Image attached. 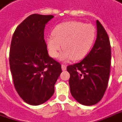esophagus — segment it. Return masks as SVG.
<instances>
[{"label":"esophagus","instance_id":"1","mask_svg":"<svg viewBox=\"0 0 122 122\" xmlns=\"http://www.w3.org/2000/svg\"><path fill=\"white\" fill-rule=\"evenodd\" d=\"M61 68H62V69L64 71V70H65V69H67V65H61Z\"/></svg>","mask_w":122,"mask_h":122}]
</instances>
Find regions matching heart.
<instances>
[{
    "instance_id": "1",
    "label": "heart",
    "mask_w": 122,
    "mask_h": 122,
    "mask_svg": "<svg viewBox=\"0 0 122 122\" xmlns=\"http://www.w3.org/2000/svg\"><path fill=\"white\" fill-rule=\"evenodd\" d=\"M96 29L91 24L70 21L60 23L54 28L53 35L46 38L48 52L56 58L63 46L64 51L59 59L80 61L88 55L95 43Z\"/></svg>"
}]
</instances>
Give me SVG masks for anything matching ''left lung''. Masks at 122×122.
I'll list each match as a JSON object with an SVG mask.
<instances>
[{"instance_id": "obj_1", "label": "left lung", "mask_w": 122, "mask_h": 122, "mask_svg": "<svg viewBox=\"0 0 122 122\" xmlns=\"http://www.w3.org/2000/svg\"><path fill=\"white\" fill-rule=\"evenodd\" d=\"M92 48L84 59L68 65L71 94L78 103L90 106L101 100L107 89L111 66V46L107 32L98 20Z\"/></svg>"}]
</instances>
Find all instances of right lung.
<instances>
[{"label":"right lung","mask_w":122,"mask_h":122,"mask_svg":"<svg viewBox=\"0 0 122 122\" xmlns=\"http://www.w3.org/2000/svg\"><path fill=\"white\" fill-rule=\"evenodd\" d=\"M53 15L33 14L16 28L11 40L9 65L15 90L27 104L39 105L50 99L62 72L49 57L44 38L46 24Z\"/></svg>","instance_id":"add662e5"}]
</instances>
